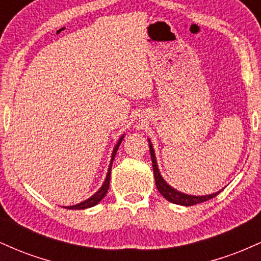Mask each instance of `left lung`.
<instances>
[{
  "label": "left lung",
  "instance_id": "left-lung-1",
  "mask_svg": "<svg viewBox=\"0 0 261 261\" xmlns=\"http://www.w3.org/2000/svg\"><path fill=\"white\" fill-rule=\"evenodd\" d=\"M148 146H149V153H151V160H152V167H153V173H154V180H155V187H157L158 191L161 193V195L164 197L168 201L176 203V205H181V206H191V205H196V203L207 201V200L212 199V197L217 196L218 194L221 193L220 191H216L214 194H208V195H201V196H196V195H189V194L181 193V191L176 190L163 179V176L161 175L160 168H158L157 164V160H155V154H154V148L153 145H152L151 140L148 139Z\"/></svg>",
  "mask_w": 261,
  "mask_h": 261
}]
</instances>
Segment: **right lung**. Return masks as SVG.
Returning a JSON list of instances; mask_svg holds the SVG:
<instances>
[{
	"instance_id": "right-lung-1",
	"label": "right lung",
	"mask_w": 261,
	"mask_h": 261,
	"mask_svg": "<svg viewBox=\"0 0 261 261\" xmlns=\"http://www.w3.org/2000/svg\"><path fill=\"white\" fill-rule=\"evenodd\" d=\"M125 135H121L120 139L118 140V142H116V145L114 146V149H113V153H112V158H110V163H109V168H108V173H107V176H106V180H104L103 185L99 188V190L97 191V193H94L91 197H88V199L85 200V201L80 202V203H76V205H72V206H62V207L65 208H68V210H85V208H89V207H93V206H95L97 203H99L101 200L104 199V196H106V194L108 193V189H109V182H110V173H112V166H113V161L114 158H115V154H116V151H118L119 146H120L122 139H124Z\"/></svg>"
}]
</instances>
